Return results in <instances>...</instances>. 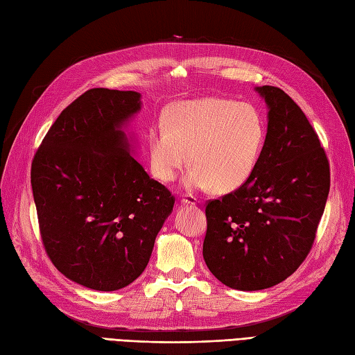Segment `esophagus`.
I'll return each mask as SVG.
<instances>
[{
    "label": "esophagus",
    "instance_id": "esophagus-1",
    "mask_svg": "<svg viewBox=\"0 0 355 355\" xmlns=\"http://www.w3.org/2000/svg\"><path fill=\"white\" fill-rule=\"evenodd\" d=\"M182 201H183V205H197L198 198L195 197V195H192V193H186Z\"/></svg>",
    "mask_w": 355,
    "mask_h": 355
}]
</instances>
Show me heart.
<instances>
[{
    "label": "heart",
    "mask_w": 355,
    "mask_h": 355,
    "mask_svg": "<svg viewBox=\"0 0 355 355\" xmlns=\"http://www.w3.org/2000/svg\"><path fill=\"white\" fill-rule=\"evenodd\" d=\"M263 143L266 122L252 103L201 97L164 111L163 128L148 135L149 164L157 180L172 183L192 163L187 187L225 193L253 177Z\"/></svg>",
    "instance_id": "b5f03b06"
}]
</instances>
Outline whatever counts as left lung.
<instances>
[{
    "label": "left lung",
    "instance_id": "left-lung-1",
    "mask_svg": "<svg viewBox=\"0 0 355 355\" xmlns=\"http://www.w3.org/2000/svg\"><path fill=\"white\" fill-rule=\"evenodd\" d=\"M268 107L266 143L253 177L210 200L202 258L235 290L285 281L310 253L329 192L325 149L304 111L277 87L256 88Z\"/></svg>",
    "mask_w": 355,
    "mask_h": 355
}]
</instances>
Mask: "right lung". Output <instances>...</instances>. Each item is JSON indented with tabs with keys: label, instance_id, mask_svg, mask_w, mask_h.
<instances>
[{
	"label": "right lung",
	"instance_id": "obj_1",
	"mask_svg": "<svg viewBox=\"0 0 355 355\" xmlns=\"http://www.w3.org/2000/svg\"><path fill=\"white\" fill-rule=\"evenodd\" d=\"M140 93L92 88L51 125L32 162L42 244L70 281L114 291L146 268L175 197L130 154Z\"/></svg>",
	"mask_w": 355,
	"mask_h": 355
}]
</instances>
